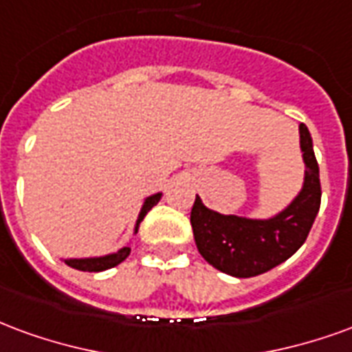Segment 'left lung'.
<instances>
[{"mask_svg":"<svg viewBox=\"0 0 352 352\" xmlns=\"http://www.w3.org/2000/svg\"><path fill=\"white\" fill-rule=\"evenodd\" d=\"M300 148L306 163L304 186L289 206L268 219L219 214L204 206L197 195L191 227L208 264L234 278H253L285 263L302 248L320 208L319 165L304 123H300Z\"/></svg>","mask_w":352,"mask_h":352,"instance_id":"obj_1","label":"left lung"}]
</instances>
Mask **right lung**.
Wrapping results in <instances>:
<instances>
[{"label": "right lung", "instance_id": "obj_1", "mask_svg": "<svg viewBox=\"0 0 352 352\" xmlns=\"http://www.w3.org/2000/svg\"><path fill=\"white\" fill-rule=\"evenodd\" d=\"M161 201V193H155L148 197L140 208V214H138L137 225H135V232L138 230V225L140 221L144 219V215L150 212L151 208L155 206L157 202ZM131 248L129 245H123L122 250H118L116 253H110V255H104V257H89V258H65V264L74 268V270H82V272H102L109 270V268H114L120 263H123L125 258L129 257Z\"/></svg>", "mask_w": 352, "mask_h": 352}]
</instances>
